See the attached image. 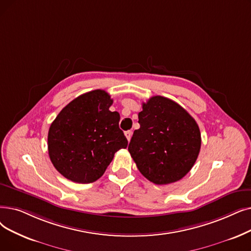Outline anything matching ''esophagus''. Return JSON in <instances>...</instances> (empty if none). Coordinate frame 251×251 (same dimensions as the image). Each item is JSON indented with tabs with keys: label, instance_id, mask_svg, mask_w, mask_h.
<instances>
[{
	"label": "esophagus",
	"instance_id": "esophagus-1",
	"mask_svg": "<svg viewBox=\"0 0 251 251\" xmlns=\"http://www.w3.org/2000/svg\"><path fill=\"white\" fill-rule=\"evenodd\" d=\"M131 135H132V132L130 131V130H128V131H125V136L128 139V141L130 140V138H131Z\"/></svg>",
	"mask_w": 251,
	"mask_h": 251
}]
</instances>
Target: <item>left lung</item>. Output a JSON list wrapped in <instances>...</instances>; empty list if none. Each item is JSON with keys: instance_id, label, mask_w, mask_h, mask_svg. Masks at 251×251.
I'll list each match as a JSON object with an SVG mask.
<instances>
[{"instance_id": "left-lung-1", "label": "left lung", "mask_w": 251, "mask_h": 251, "mask_svg": "<svg viewBox=\"0 0 251 251\" xmlns=\"http://www.w3.org/2000/svg\"><path fill=\"white\" fill-rule=\"evenodd\" d=\"M138 123L128 151L140 173L156 184L181 179L194 166L201 148L194 118L176 101L157 95L143 103Z\"/></svg>"}]
</instances>
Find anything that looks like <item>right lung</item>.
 Here are the masks:
<instances>
[{
	"label": "right lung",
	"mask_w": 251,
	"mask_h": 251,
	"mask_svg": "<svg viewBox=\"0 0 251 251\" xmlns=\"http://www.w3.org/2000/svg\"><path fill=\"white\" fill-rule=\"evenodd\" d=\"M111 95L104 90L84 93L65 105L48 132L53 166L74 182L90 183L102 176L115 152L127 148L119 128L120 115L111 112Z\"/></svg>",
	"instance_id": "1"
}]
</instances>
